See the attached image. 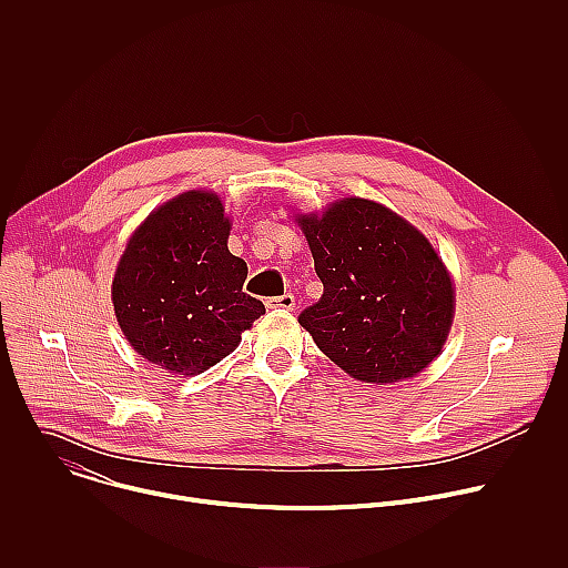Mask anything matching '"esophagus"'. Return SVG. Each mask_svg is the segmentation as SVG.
Masks as SVG:
<instances>
[{"label": "esophagus", "mask_w": 568, "mask_h": 568, "mask_svg": "<svg viewBox=\"0 0 568 568\" xmlns=\"http://www.w3.org/2000/svg\"><path fill=\"white\" fill-rule=\"evenodd\" d=\"M294 305L296 303H294V296L290 292L267 298V307H272V310H294Z\"/></svg>", "instance_id": "34e87169"}]
</instances>
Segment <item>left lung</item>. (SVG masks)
<instances>
[{
	"instance_id": "8db88e82",
	"label": "left lung",
	"mask_w": 568,
	"mask_h": 568,
	"mask_svg": "<svg viewBox=\"0 0 568 568\" xmlns=\"http://www.w3.org/2000/svg\"><path fill=\"white\" fill-rule=\"evenodd\" d=\"M316 303L298 314L314 344L362 382L390 384L427 368L454 316L452 278L429 240L386 206L348 197L301 215Z\"/></svg>"
}]
</instances>
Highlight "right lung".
Masks as SVG:
<instances>
[{
	"instance_id": "add662e5",
	"label": "right lung",
	"mask_w": 568,
	"mask_h": 568,
	"mask_svg": "<svg viewBox=\"0 0 568 568\" xmlns=\"http://www.w3.org/2000/svg\"><path fill=\"white\" fill-rule=\"evenodd\" d=\"M229 229L217 195L189 191L148 215L116 267L119 326L169 373L211 368L265 314L263 301L242 292L247 263L229 252Z\"/></svg>"
}]
</instances>
